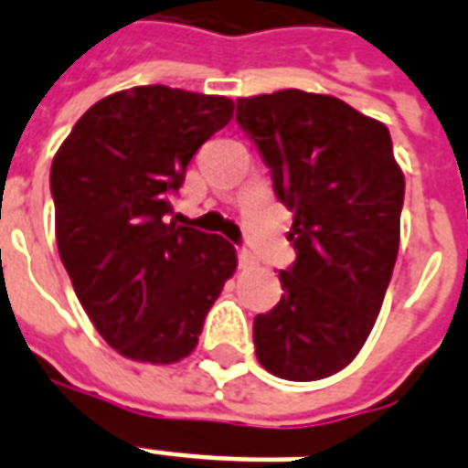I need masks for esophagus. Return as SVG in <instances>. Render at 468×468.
<instances>
[{
  "label": "esophagus",
  "mask_w": 468,
  "mask_h": 468,
  "mask_svg": "<svg viewBox=\"0 0 468 468\" xmlns=\"http://www.w3.org/2000/svg\"><path fill=\"white\" fill-rule=\"evenodd\" d=\"M238 264H240L242 270H245V267H252V264H255V260H252V255H250L248 250H238Z\"/></svg>",
  "instance_id": "34e87169"
}]
</instances>
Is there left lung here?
I'll list each match as a JSON object with an SVG mask.
<instances>
[{"mask_svg":"<svg viewBox=\"0 0 468 468\" xmlns=\"http://www.w3.org/2000/svg\"><path fill=\"white\" fill-rule=\"evenodd\" d=\"M235 119L293 211L296 262L279 271L282 301L255 318V355L279 378L333 377L369 337L399 255L406 179L391 133L301 90L238 99Z\"/></svg>","mask_w":468,"mask_h":468,"instance_id":"obj_1","label":"left lung"}]
</instances>
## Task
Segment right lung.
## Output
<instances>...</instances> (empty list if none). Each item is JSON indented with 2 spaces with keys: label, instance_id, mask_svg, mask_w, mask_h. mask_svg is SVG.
Wrapping results in <instances>:
<instances>
[{
  "label": "right lung",
  "instance_id": "right-lung-1",
  "mask_svg": "<svg viewBox=\"0 0 468 468\" xmlns=\"http://www.w3.org/2000/svg\"><path fill=\"white\" fill-rule=\"evenodd\" d=\"M233 101L162 84L101 99L50 167L58 252L99 335L119 355L175 364L238 267L226 238L176 226L169 197Z\"/></svg>",
  "mask_w": 468,
  "mask_h": 468
}]
</instances>
